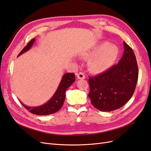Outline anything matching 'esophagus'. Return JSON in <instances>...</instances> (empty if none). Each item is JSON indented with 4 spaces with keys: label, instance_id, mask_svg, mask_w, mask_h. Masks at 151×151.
<instances>
[{
    "label": "esophagus",
    "instance_id": "esophagus-1",
    "mask_svg": "<svg viewBox=\"0 0 151 151\" xmlns=\"http://www.w3.org/2000/svg\"><path fill=\"white\" fill-rule=\"evenodd\" d=\"M76 76L78 79H85V78H86V76H85L84 73L82 72H80L79 73H78L76 75Z\"/></svg>",
    "mask_w": 151,
    "mask_h": 151
}]
</instances>
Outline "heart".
Instances as JSON below:
<instances>
[{"instance_id": "heart-1", "label": "heart", "mask_w": 151, "mask_h": 151, "mask_svg": "<svg viewBox=\"0 0 151 151\" xmlns=\"http://www.w3.org/2000/svg\"><path fill=\"white\" fill-rule=\"evenodd\" d=\"M119 55L117 46L104 41L86 52L84 56L89 57L88 68L93 73H100L106 71L115 64Z\"/></svg>"}]
</instances>
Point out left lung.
<instances>
[{
    "mask_svg": "<svg viewBox=\"0 0 151 151\" xmlns=\"http://www.w3.org/2000/svg\"><path fill=\"white\" fill-rule=\"evenodd\" d=\"M123 55L117 64L94 77H89L88 97L96 109L111 111L121 108L132 97L138 77L136 57L124 42Z\"/></svg>",
    "mask_w": 151,
    "mask_h": 151,
    "instance_id": "obj_1",
    "label": "left lung"
}]
</instances>
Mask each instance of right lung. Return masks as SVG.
<instances>
[{
	"label": "right lung",
	"instance_id": "right-lung-1",
	"mask_svg": "<svg viewBox=\"0 0 151 151\" xmlns=\"http://www.w3.org/2000/svg\"><path fill=\"white\" fill-rule=\"evenodd\" d=\"M35 39H32L29 43L27 45L25 48L23 49L20 53L18 54V56L22 53L28 51L32 47ZM75 81V76L74 73H68L64 74L62 78V80L59 85L56 92L49 101H48L44 105L39 106L30 107L25 105L22 102V105L24 106L27 110H29L30 113L38 115H47L57 112L59 111L61 107L63 106L65 97V91L70 87L72 83Z\"/></svg>",
	"mask_w": 151,
	"mask_h": 151
}]
</instances>
